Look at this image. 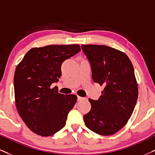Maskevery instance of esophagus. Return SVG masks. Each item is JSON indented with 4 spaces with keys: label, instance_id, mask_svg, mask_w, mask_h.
Masks as SVG:
<instances>
[{
    "label": "esophagus",
    "instance_id": "obj_1",
    "mask_svg": "<svg viewBox=\"0 0 155 155\" xmlns=\"http://www.w3.org/2000/svg\"><path fill=\"white\" fill-rule=\"evenodd\" d=\"M84 98H82V97L81 96H78V101H82L83 100Z\"/></svg>",
    "mask_w": 155,
    "mask_h": 155
}]
</instances>
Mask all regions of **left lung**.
<instances>
[{
  "mask_svg": "<svg viewBox=\"0 0 155 155\" xmlns=\"http://www.w3.org/2000/svg\"><path fill=\"white\" fill-rule=\"evenodd\" d=\"M95 83L104 87L100 98H89L91 109L84 115L85 125L98 134L108 136L122 129L136 106L138 86L127 55L106 45H83Z\"/></svg>",
  "mask_w": 155,
  "mask_h": 155,
  "instance_id": "8db88e82",
  "label": "left lung"
}]
</instances>
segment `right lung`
Returning <instances> with one entry per match:
<instances>
[{
  "mask_svg": "<svg viewBox=\"0 0 155 155\" xmlns=\"http://www.w3.org/2000/svg\"><path fill=\"white\" fill-rule=\"evenodd\" d=\"M80 51L78 45L32 48L16 67L13 81L16 108L37 134L51 136L65 125L77 96L61 94L50 86L59 81L63 62Z\"/></svg>",
  "mask_w": 155,
  "mask_h": 155,
  "instance_id": "right-lung-1",
  "label": "right lung"
}]
</instances>
